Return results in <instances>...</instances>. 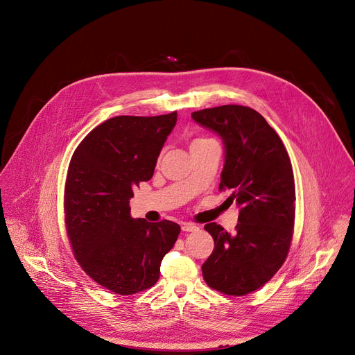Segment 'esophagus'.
<instances>
[{
  "label": "esophagus",
  "mask_w": 355,
  "mask_h": 355,
  "mask_svg": "<svg viewBox=\"0 0 355 355\" xmlns=\"http://www.w3.org/2000/svg\"><path fill=\"white\" fill-rule=\"evenodd\" d=\"M199 227L195 225V223H190V222H183L182 223V230L183 232H195L198 230Z\"/></svg>",
  "instance_id": "1"
}]
</instances>
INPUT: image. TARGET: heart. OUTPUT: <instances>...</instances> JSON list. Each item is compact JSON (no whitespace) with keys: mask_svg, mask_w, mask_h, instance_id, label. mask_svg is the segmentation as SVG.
<instances>
[{"mask_svg":"<svg viewBox=\"0 0 355 355\" xmlns=\"http://www.w3.org/2000/svg\"><path fill=\"white\" fill-rule=\"evenodd\" d=\"M211 139H207V138H196L193 142H192V148L193 146H199V145H203L206 142H210Z\"/></svg>","mask_w":355,"mask_h":355,"instance_id":"heart-1","label":"heart"}]
</instances>
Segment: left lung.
<instances>
[{
  "mask_svg": "<svg viewBox=\"0 0 355 355\" xmlns=\"http://www.w3.org/2000/svg\"><path fill=\"white\" fill-rule=\"evenodd\" d=\"M192 118L222 138L219 189L230 190L240 207L233 234L220 225L205 226L214 249L202 266L203 279L223 294L246 295L275 276L288 254L295 216L291 162L276 130L249 106L202 109Z\"/></svg>",
  "mask_w": 355,
  "mask_h": 355,
  "instance_id": "obj_1",
  "label": "left lung"
}]
</instances>
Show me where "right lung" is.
<instances>
[{"mask_svg": "<svg viewBox=\"0 0 355 355\" xmlns=\"http://www.w3.org/2000/svg\"><path fill=\"white\" fill-rule=\"evenodd\" d=\"M178 114L115 116L91 130L75 149L65 183V225L76 261L116 294L152 287L180 226L130 217L133 189L148 182Z\"/></svg>", "mask_w": 355, "mask_h": 355, "instance_id": "add662e5", "label": "right lung"}]
</instances>
